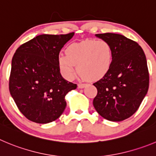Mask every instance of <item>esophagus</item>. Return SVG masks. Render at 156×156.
Masks as SVG:
<instances>
[{
  "label": "esophagus",
  "mask_w": 156,
  "mask_h": 156,
  "mask_svg": "<svg viewBox=\"0 0 156 156\" xmlns=\"http://www.w3.org/2000/svg\"><path fill=\"white\" fill-rule=\"evenodd\" d=\"M85 85H86V84H84V83H79V84L78 85V87L79 88H83Z\"/></svg>",
  "instance_id": "obj_1"
}]
</instances>
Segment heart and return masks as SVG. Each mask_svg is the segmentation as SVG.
I'll return each instance as SVG.
<instances>
[{
    "instance_id": "heart-1",
    "label": "heart",
    "mask_w": 156,
    "mask_h": 156,
    "mask_svg": "<svg viewBox=\"0 0 156 156\" xmlns=\"http://www.w3.org/2000/svg\"><path fill=\"white\" fill-rule=\"evenodd\" d=\"M66 55L58 58L59 71L65 79H74L78 72L84 78L96 81L109 72L114 62V50L105 40H87L71 44L65 50Z\"/></svg>"
}]
</instances>
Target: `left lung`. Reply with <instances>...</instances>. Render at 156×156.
Listing matches in <instances>:
<instances>
[{
	"label": "left lung",
	"mask_w": 156,
	"mask_h": 156,
	"mask_svg": "<svg viewBox=\"0 0 156 156\" xmlns=\"http://www.w3.org/2000/svg\"><path fill=\"white\" fill-rule=\"evenodd\" d=\"M95 35L111 44L114 62L108 73L93 84L98 90L93 105L104 119L123 121L137 111L148 91L149 74L145 55L137 42L122 34Z\"/></svg>",
	"instance_id": "1"
}]
</instances>
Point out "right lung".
<instances>
[{
  "label": "right lung",
  "instance_id": "1",
  "mask_svg": "<svg viewBox=\"0 0 156 156\" xmlns=\"http://www.w3.org/2000/svg\"><path fill=\"white\" fill-rule=\"evenodd\" d=\"M74 34H41L16 50L11 62L9 91L28 120L46 124L65 111V95L77 85L62 78L58 58Z\"/></svg>",
  "mask_w": 156,
  "mask_h": 156
}]
</instances>
